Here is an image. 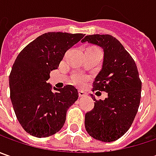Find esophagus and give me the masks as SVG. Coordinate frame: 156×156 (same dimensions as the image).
<instances>
[{
    "label": "esophagus",
    "mask_w": 156,
    "mask_h": 156,
    "mask_svg": "<svg viewBox=\"0 0 156 156\" xmlns=\"http://www.w3.org/2000/svg\"><path fill=\"white\" fill-rule=\"evenodd\" d=\"M78 93H79V96H80V97H85V96L87 95V93L84 92L83 90H79Z\"/></svg>",
    "instance_id": "esophagus-1"
}]
</instances>
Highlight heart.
<instances>
[{
	"instance_id": "obj_1",
	"label": "heart",
	"mask_w": 156,
	"mask_h": 156,
	"mask_svg": "<svg viewBox=\"0 0 156 156\" xmlns=\"http://www.w3.org/2000/svg\"><path fill=\"white\" fill-rule=\"evenodd\" d=\"M73 81L78 85H82L87 81V76L81 74H76L73 76Z\"/></svg>"
}]
</instances>
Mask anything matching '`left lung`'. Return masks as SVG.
I'll return each instance as SVG.
<instances>
[{
	"label": "left lung",
	"instance_id": "obj_1",
	"mask_svg": "<svg viewBox=\"0 0 156 156\" xmlns=\"http://www.w3.org/2000/svg\"><path fill=\"white\" fill-rule=\"evenodd\" d=\"M103 48L102 68L95 77L93 91H104L108 97L97 101L85 115V129L93 138L110 142L121 138L131 127L141 101V81L137 67L122 43L109 34L87 35L81 42Z\"/></svg>",
	"mask_w": 156,
	"mask_h": 156
}]
</instances>
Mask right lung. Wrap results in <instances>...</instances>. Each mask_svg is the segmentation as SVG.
<instances>
[{
	"instance_id": "add662e5",
	"label": "right lung",
	"mask_w": 156,
	"mask_h": 156,
	"mask_svg": "<svg viewBox=\"0 0 156 156\" xmlns=\"http://www.w3.org/2000/svg\"><path fill=\"white\" fill-rule=\"evenodd\" d=\"M83 34L48 32L27 45L18 55L9 75L10 98L15 115L29 135L42 138L60 131L69 108L78 99L72 85L52 87L47 81L58 69L65 53Z\"/></svg>"
}]
</instances>
